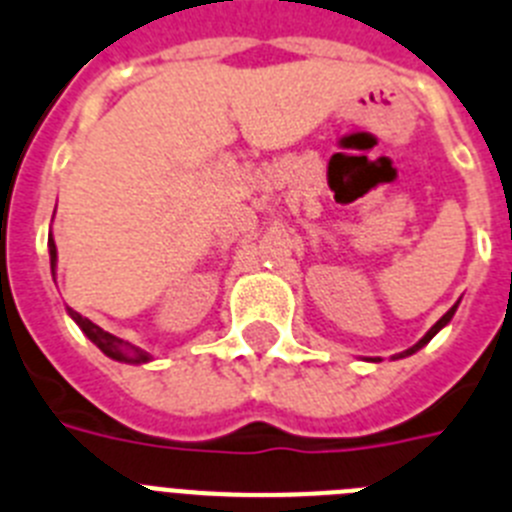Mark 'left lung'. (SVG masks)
I'll list each match as a JSON object with an SVG mask.
<instances>
[{
  "mask_svg": "<svg viewBox=\"0 0 512 512\" xmlns=\"http://www.w3.org/2000/svg\"><path fill=\"white\" fill-rule=\"evenodd\" d=\"M453 311H456V306H451V309H448V311H446V314H443V317H441V319H438V322H435V324H433V327H430V330H428V335L422 337V340H420V342H417V345H412V348H410V350H404V353H402V355H412V353H415V350H420V348H422V345H428V342H430V340H433V337H435V335H438V330H443V327H446V324H448V322H451V317H453Z\"/></svg>",
  "mask_w": 512,
  "mask_h": 512,
  "instance_id": "1",
  "label": "left lung"
}]
</instances>
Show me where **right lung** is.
<instances>
[{"instance_id":"1","label":"right lung","mask_w":512,"mask_h":512,"mask_svg":"<svg viewBox=\"0 0 512 512\" xmlns=\"http://www.w3.org/2000/svg\"><path fill=\"white\" fill-rule=\"evenodd\" d=\"M48 250H51V270H53V265H56V244H53V239H48ZM69 314H71V319H74V322L82 327L84 335L90 337L97 348L108 355V358H113V361H128V363L149 361V353H144V350H139V348H131L128 342L118 340V337L110 335V332L100 330V327H97V324H92L90 319H84L79 311L69 309Z\"/></svg>"}]
</instances>
